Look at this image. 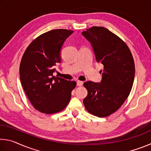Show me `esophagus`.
Wrapping results in <instances>:
<instances>
[{
  "label": "esophagus",
  "instance_id": "obj_1",
  "mask_svg": "<svg viewBox=\"0 0 151 151\" xmlns=\"http://www.w3.org/2000/svg\"><path fill=\"white\" fill-rule=\"evenodd\" d=\"M76 83H77V86H81L83 85V82L81 81H78L77 82H76Z\"/></svg>",
  "mask_w": 151,
  "mask_h": 151
}]
</instances>
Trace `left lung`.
<instances>
[{
    "mask_svg": "<svg viewBox=\"0 0 151 151\" xmlns=\"http://www.w3.org/2000/svg\"><path fill=\"white\" fill-rule=\"evenodd\" d=\"M82 34L91 42L96 60L103 65L100 83L87 81L83 100L89 113L106 117L116 112L129 96L134 78L131 50L121 38L103 27H93Z\"/></svg>",
    "mask_w": 151,
    "mask_h": 151,
    "instance_id": "1",
    "label": "left lung"
}]
</instances>
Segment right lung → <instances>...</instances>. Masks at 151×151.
<instances>
[{
	"mask_svg": "<svg viewBox=\"0 0 151 151\" xmlns=\"http://www.w3.org/2000/svg\"><path fill=\"white\" fill-rule=\"evenodd\" d=\"M72 30L55 29L43 33L27 48L20 64V78L35 109L45 114L63 111L70 102L75 81L52 75L60 63V49Z\"/></svg>",
	"mask_w": 151,
	"mask_h": 151,
	"instance_id": "right-lung-1",
	"label": "right lung"
}]
</instances>
